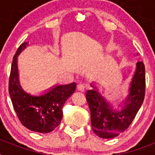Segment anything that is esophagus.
Wrapping results in <instances>:
<instances>
[{
	"label": "esophagus",
	"mask_w": 155,
	"mask_h": 155,
	"mask_svg": "<svg viewBox=\"0 0 155 155\" xmlns=\"http://www.w3.org/2000/svg\"><path fill=\"white\" fill-rule=\"evenodd\" d=\"M78 90L80 91H84L85 90V85L84 84H80L78 85Z\"/></svg>",
	"instance_id": "1"
}]
</instances>
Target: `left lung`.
<instances>
[{
  "mask_svg": "<svg viewBox=\"0 0 155 155\" xmlns=\"http://www.w3.org/2000/svg\"><path fill=\"white\" fill-rule=\"evenodd\" d=\"M144 95L145 68L142 61L137 63L130 93L122 110H113L110 104L96 90L87 91L86 99L91 112V126L94 134L105 139L120 135L130 127L143 104Z\"/></svg>",
  "mask_w": 155,
  "mask_h": 155,
  "instance_id": "1",
  "label": "left lung"
}]
</instances>
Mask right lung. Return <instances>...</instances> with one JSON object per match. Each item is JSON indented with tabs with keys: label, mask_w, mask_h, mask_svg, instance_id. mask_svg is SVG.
<instances>
[{
	"label": "right lung",
	"mask_w": 155,
	"mask_h": 155,
	"mask_svg": "<svg viewBox=\"0 0 155 155\" xmlns=\"http://www.w3.org/2000/svg\"><path fill=\"white\" fill-rule=\"evenodd\" d=\"M28 46L23 42L13 57L9 77L8 91L18 118L24 127L34 132L46 134L60 124L63 116V106L74 92L76 84L58 85L40 96H33L21 88L18 79V56Z\"/></svg>",
	"instance_id": "right-lung-1"
}]
</instances>
